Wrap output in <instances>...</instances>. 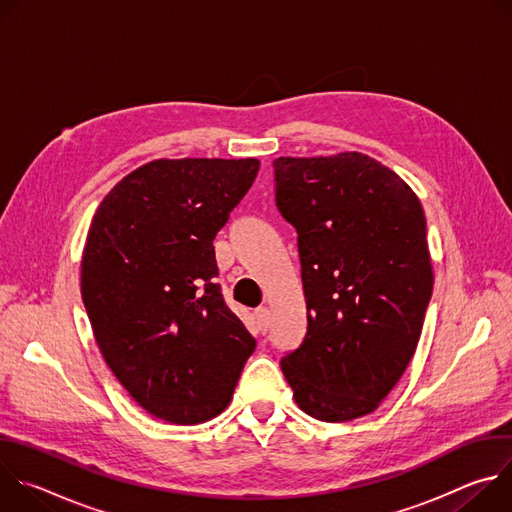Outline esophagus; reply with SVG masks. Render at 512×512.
<instances>
[{
	"instance_id": "34e87169",
	"label": "esophagus",
	"mask_w": 512,
	"mask_h": 512,
	"mask_svg": "<svg viewBox=\"0 0 512 512\" xmlns=\"http://www.w3.org/2000/svg\"><path fill=\"white\" fill-rule=\"evenodd\" d=\"M255 320H257V326L261 332H267L269 330V310L267 308H261L255 312Z\"/></svg>"
}]
</instances>
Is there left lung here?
Here are the masks:
<instances>
[{"instance_id": "1", "label": "left lung", "mask_w": 512, "mask_h": 512, "mask_svg": "<svg viewBox=\"0 0 512 512\" xmlns=\"http://www.w3.org/2000/svg\"><path fill=\"white\" fill-rule=\"evenodd\" d=\"M275 202L298 231L308 332L281 358L298 407L340 423L373 413L415 354L433 289L419 198L381 162L277 158Z\"/></svg>"}]
</instances>
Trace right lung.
Segmentation results:
<instances>
[{
	"label": "right lung",
	"instance_id": "obj_1",
	"mask_svg": "<svg viewBox=\"0 0 512 512\" xmlns=\"http://www.w3.org/2000/svg\"><path fill=\"white\" fill-rule=\"evenodd\" d=\"M257 172L255 158L154 160L91 221L81 294L95 340L133 401L168 423L223 413L255 350L212 281V241Z\"/></svg>",
	"mask_w": 512,
	"mask_h": 512
}]
</instances>
